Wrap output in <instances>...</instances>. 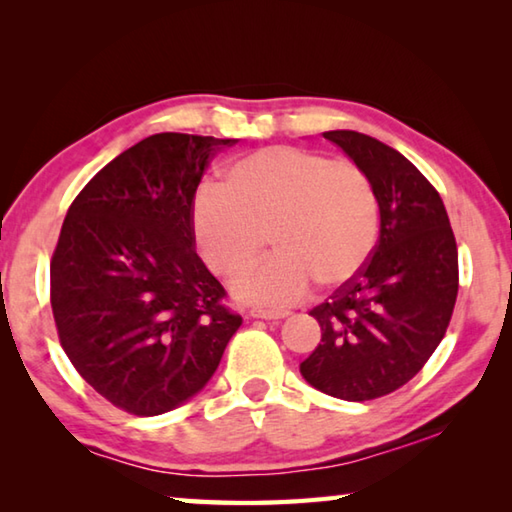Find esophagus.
Returning a JSON list of instances; mask_svg holds the SVG:
<instances>
[{"label": "esophagus", "instance_id": "34e87169", "mask_svg": "<svg viewBox=\"0 0 512 512\" xmlns=\"http://www.w3.org/2000/svg\"><path fill=\"white\" fill-rule=\"evenodd\" d=\"M253 318H266V320H282L289 316V311H282V309H262V307H255L248 311Z\"/></svg>", "mask_w": 512, "mask_h": 512}]
</instances>
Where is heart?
Segmentation results:
<instances>
[{"instance_id": "1", "label": "heart", "mask_w": 512, "mask_h": 512, "mask_svg": "<svg viewBox=\"0 0 512 512\" xmlns=\"http://www.w3.org/2000/svg\"><path fill=\"white\" fill-rule=\"evenodd\" d=\"M192 223L207 266L228 280L257 264L268 237L275 255L237 291L289 305L311 282L334 289L363 271L377 246L379 201L359 164L277 144L232 162L221 189H201Z\"/></svg>"}]
</instances>
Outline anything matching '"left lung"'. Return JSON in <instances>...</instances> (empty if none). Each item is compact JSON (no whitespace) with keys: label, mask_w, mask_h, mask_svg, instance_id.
Segmentation results:
<instances>
[{"label":"left lung","mask_w":512,"mask_h":512,"mask_svg":"<svg viewBox=\"0 0 512 512\" xmlns=\"http://www.w3.org/2000/svg\"><path fill=\"white\" fill-rule=\"evenodd\" d=\"M323 137L368 173L381 228L363 271L309 311L323 334L300 372L339 400H377L443 341L458 296L456 239L443 198L400 151L357 131Z\"/></svg>","instance_id":"left-lung-1"}]
</instances>
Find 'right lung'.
<instances>
[{
	"mask_svg": "<svg viewBox=\"0 0 512 512\" xmlns=\"http://www.w3.org/2000/svg\"><path fill=\"white\" fill-rule=\"evenodd\" d=\"M237 140L158 133L85 185L51 255V311L76 372L117 409L149 418L210 381L241 325L194 250L207 158Z\"/></svg>",
	"mask_w": 512,
	"mask_h": 512,
	"instance_id": "add662e5",
	"label": "right lung"
}]
</instances>
